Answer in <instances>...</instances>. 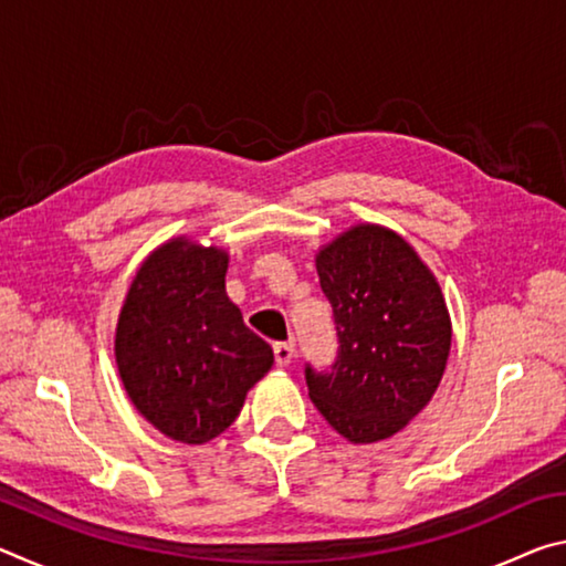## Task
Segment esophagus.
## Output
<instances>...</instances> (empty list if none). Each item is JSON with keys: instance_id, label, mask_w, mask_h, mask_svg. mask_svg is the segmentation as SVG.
<instances>
[{"instance_id": "esophagus-1", "label": "esophagus", "mask_w": 566, "mask_h": 566, "mask_svg": "<svg viewBox=\"0 0 566 566\" xmlns=\"http://www.w3.org/2000/svg\"><path fill=\"white\" fill-rule=\"evenodd\" d=\"M272 352H274L276 367H286V364H290L292 357H294V347H292L290 342H276L274 347H272Z\"/></svg>"}]
</instances>
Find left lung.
I'll use <instances>...</instances> for the list:
<instances>
[{"instance_id":"obj_1","label":"left lung","mask_w":566,"mask_h":566,"mask_svg":"<svg viewBox=\"0 0 566 566\" xmlns=\"http://www.w3.org/2000/svg\"><path fill=\"white\" fill-rule=\"evenodd\" d=\"M317 274L339 349L329 371L306 364L310 397L344 439L381 442L442 381L452 347L442 290L407 239L379 224H357L322 247Z\"/></svg>"}]
</instances>
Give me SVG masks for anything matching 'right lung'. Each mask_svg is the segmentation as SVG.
I'll use <instances>...</instances> for the list:
<instances>
[{
  "label": "right lung",
  "instance_id": "add662e5",
  "mask_svg": "<svg viewBox=\"0 0 566 566\" xmlns=\"http://www.w3.org/2000/svg\"><path fill=\"white\" fill-rule=\"evenodd\" d=\"M229 254L187 237L157 247L122 304L114 357L132 405L175 442L205 444L232 424L274 354L229 302Z\"/></svg>",
  "mask_w": 566,
  "mask_h": 566
}]
</instances>
